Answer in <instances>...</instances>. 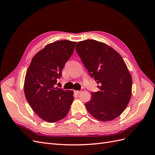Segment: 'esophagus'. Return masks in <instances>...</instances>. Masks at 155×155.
<instances>
[{
    "label": "esophagus",
    "mask_w": 155,
    "mask_h": 155,
    "mask_svg": "<svg viewBox=\"0 0 155 155\" xmlns=\"http://www.w3.org/2000/svg\"><path fill=\"white\" fill-rule=\"evenodd\" d=\"M81 92V91H74V93L76 94V95H79V94H80Z\"/></svg>",
    "instance_id": "1"
}]
</instances>
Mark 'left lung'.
Returning a JSON list of instances; mask_svg holds the SVG:
<instances>
[{
    "instance_id": "left-lung-1",
    "label": "left lung",
    "mask_w": 155,
    "mask_h": 155,
    "mask_svg": "<svg viewBox=\"0 0 155 155\" xmlns=\"http://www.w3.org/2000/svg\"><path fill=\"white\" fill-rule=\"evenodd\" d=\"M76 50L100 91L92 92L85 104L94 118L111 121L126 109L132 93V77L121 55L107 45L95 40L80 41Z\"/></svg>"
}]
</instances>
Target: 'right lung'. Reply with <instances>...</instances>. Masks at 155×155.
I'll return each instance as SVG.
<instances>
[{"label": "right lung", "instance_id": "1", "mask_svg": "<svg viewBox=\"0 0 155 155\" xmlns=\"http://www.w3.org/2000/svg\"><path fill=\"white\" fill-rule=\"evenodd\" d=\"M76 42L55 41L33 58L25 80V94L29 105L41 118L54 123L65 118L74 99L72 91L55 87L57 79L72 55Z\"/></svg>", "mask_w": 155, "mask_h": 155}]
</instances>
